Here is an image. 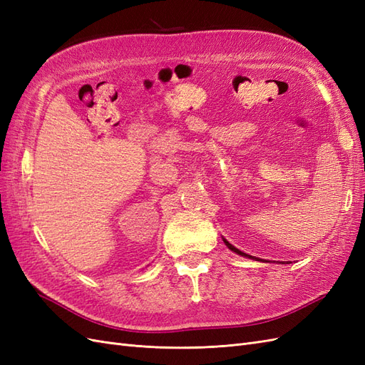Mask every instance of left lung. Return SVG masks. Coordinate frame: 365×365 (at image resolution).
I'll list each match as a JSON object with an SVG mask.
<instances>
[{"label": "left lung", "mask_w": 365, "mask_h": 365, "mask_svg": "<svg viewBox=\"0 0 365 365\" xmlns=\"http://www.w3.org/2000/svg\"><path fill=\"white\" fill-rule=\"evenodd\" d=\"M224 239V237H222ZM224 244L231 250V251H233V252H236V254H239V256H242V257H248V259H252V260H262V259H259V257H252V256H250V254H245L244 251H240V250H237L236 247H233V245H231L230 244V242L228 240H225L224 239Z\"/></svg>", "instance_id": "1"}]
</instances>
